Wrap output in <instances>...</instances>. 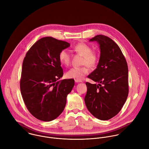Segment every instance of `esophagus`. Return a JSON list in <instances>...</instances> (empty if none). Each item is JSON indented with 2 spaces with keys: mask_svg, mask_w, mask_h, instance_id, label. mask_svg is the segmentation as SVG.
Listing matches in <instances>:
<instances>
[{
  "mask_svg": "<svg viewBox=\"0 0 149 149\" xmlns=\"http://www.w3.org/2000/svg\"><path fill=\"white\" fill-rule=\"evenodd\" d=\"M74 81H75V82L76 83H81V82H83L82 81H81V80H74Z\"/></svg>",
  "mask_w": 149,
  "mask_h": 149,
  "instance_id": "34e87169",
  "label": "esophagus"
}]
</instances>
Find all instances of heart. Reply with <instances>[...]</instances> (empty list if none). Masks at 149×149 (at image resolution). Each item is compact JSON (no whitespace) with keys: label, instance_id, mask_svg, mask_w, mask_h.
<instances>
[{"label":"heart","instance_id":"heart-1","mask_svg":"<svg viewBox=\"0 0 149 149\" xmlns=\"http://www.w3.org/2000/svg\"><path fill=\"white\" fill-rule=\"evenodd\" d=\"M73 49L83 56L82 64L84 65L81 67H73L66 73L69 79H73L77 80H81L89 72V68L95 67L97 65L99 57L97 53L92 51L91 47L85 43H77ZM58 60L60 63L64 66H68L70 63V56L69 52L66 50H62L58 55Z\"/></svg>","mask_w":149,"mask_h":149}]
</instances>
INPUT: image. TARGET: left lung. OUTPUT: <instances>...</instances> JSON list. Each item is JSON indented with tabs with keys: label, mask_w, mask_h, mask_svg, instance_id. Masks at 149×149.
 I'll return each mask as SVG.
<instances>
[{
	"label": "left lung",
	"mask_w": 149,
	"mask_h": 149,
	"mask_svg": "<svg viewBox=\"0 0 149 149\" xmlns=\"http://www.w3.org/2000/svg\"><path fill=\"white\" fill-rule=\"evenodd\" d=\"M89 41L99 43L100 57L97 68L88 76L98 84L86 83L85 105L95 118L107 120L120 112L127 100V63L119 46L110 38L97 35Z\"/></svg>",
	"instance_id": "1"
}]
</instances>
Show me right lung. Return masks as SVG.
<instances>
[{"label":"right lung","mask_w":149,"mask_h":149,"mask_svg":"<svg viewBox=\"0 0 149 149\" xmlns=\"http://www.w3.org/2000/svg\"><path fill=\"white\" fill-rule=\"evenodd\" d=\"M69 46L53 37L42 38L30 48L23 59L22 96L30 113L40 120H53L63 112L67 95L74 85L73 79L58 81L63 76L58 55Z\"/></svg>","instance_id":"1"}]
</instances>
